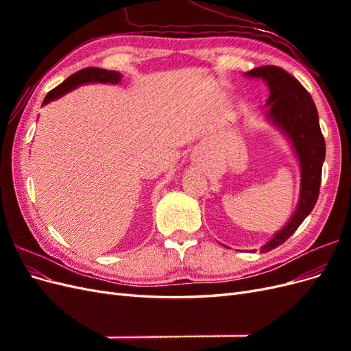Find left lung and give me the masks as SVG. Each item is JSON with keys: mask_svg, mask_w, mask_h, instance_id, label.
I'll return each instance as SVG.
<instances>
[{"mask_svg": "<svg viewBox=\"0 0 351 351\" xmlns=\"http://www.w3.org/2000/svg\"><path fill=\"white\" fill-rule=\"evenodd\" d=\"M244 76L262 79L268 84L267 119L291 143L300 167L299 202L287 224L261 246V253H267L289 239L312 212L319 196L325 141L312 97L291 74L280 67L263 66L244 73Z\"/></svg>", "mask_w": 351, "mask_h": 351, "instance_id": "obj_1", "label": "left lung"}]
</instances>
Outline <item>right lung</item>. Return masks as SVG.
<instances>
[{
	"label": "right lung",
	"mask_w": 351,
	"mask_h": 351,
	"mask_svg": "<svg viewBox=\"0 0 351 351\" xmlns=\"http://www.w3.org/2000/svg\"><path fill=\"white\" fill-rule=\"evenodd\" d=\"M121 73L114 71V70H104V69H98V67H88L83 69L77 73L71 74L70 77H67L64 82L56 89H52L51 92H48V95L44 99V105H47L51 101H56L58 98H61L62 95H66L69 92H71L73 89H76L82 84L86 83H112L117 84L120 83L121 80Z\"/></svg>",
	"instance_id": "add662e5"
}]
</instances>
